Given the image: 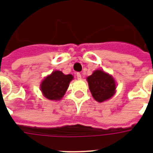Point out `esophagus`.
Wrapping results in <instances>:
<instances>
[{
	"mask_svg": "<svg viewBox=\"0 0 153 153\" xmlns=\"http://www.w3.org/2000/svg\"><path fill=\"white\" fill-rule=\"evenodd\" d=\"M76 76H77V79H79V80H81V79H82V75H81V74H80V73H77Z\"/></svg>",
	"mask_w": 153,
	"mask_h": 153,
	"instance_id": "34e87169",
	"label": "esophagus"
}]
</instances>
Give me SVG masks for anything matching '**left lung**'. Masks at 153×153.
<instances>
[{
  "instance_id": "1",
  "label": "left lung",
  "mask_w": 153,
  "mask_h": 153,
  "mask_svg": "<svg viewBox=\"0 0 153 153\" xmlns=\"http://www.w3.org/2000/svg\"><path fill=\"white\" fill-rule=\"evenodd\" d=\"M89 89L93 98L102 102L115 95L116 84L113 77L102 70H96L87 78Z\"/></svg>"
}]
</instances>
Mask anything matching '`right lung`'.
Here are the masks:
<instances>
[{
  "mask_svg": "<svg viewBox=\"0 0 153 153\" xmlns=\"http://www.w3.org/2000/svg\"><path fill=\"white\" fill-rule=\"evenodd\" d=\"M73 78L72 74H64L60 71H55L45 77L41 83L40 89L46 99L60 100L65 95Z\"/></svg>",
  "mask_w": 153,
  "mask_h": 153,
  "instance_id": "obj_1",
  "label": "right lung"
}]
</instances>
